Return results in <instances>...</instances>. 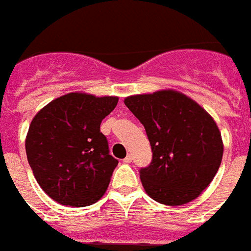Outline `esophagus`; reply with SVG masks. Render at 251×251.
<instances>
[{"label":"esophagus","instance_id":"1","mask_svg":"<svg viewBox=\"0 0 251 251\" xmlns=\"http://www.w3.org/2000/svg\"><path fill=\"white\" fill-rule=\"evenodd\" d=\"M131 161H132V155L131 154L126 155V157L124 158V162H125V163H131Z\"/></svg>","mask_w":251,"mask_h":251}]
</instances>
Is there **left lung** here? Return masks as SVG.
I'll return each mask as SVG.
<instances>
[{
  "instance_id": "obj_1",
  "label": "left lung",
  "mask_w": 251,
  "mask_h": 251,
  "mask_svg": "<svg viewBox=\"0 0 251 251\" xmlns=\"http://www.w3.org/2000/svg\"><path fill=\"white\" fill-rule=\"evenodd\" d=\"M125 104L143 124L151 147V165L139 170L147 194L166 205L199 197L222 161V138L214 120L175 90L127 97Z\"/></svg>"
}]
</instances>
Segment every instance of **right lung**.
<instances>
[{
	"instance_id": "add662e5",
	"label": "right lung",
	"mask_w": 251,
	"mask_h": 251,
	"mask_svg": "<svg viewBox=\"0 0 251 251\" xmlns=\"http://www.w3.org/2000/svg\"><path fill=\"white\" fill-rule=\"evenodd\" d=\"M117 97L70 93L35 115L25 142L26 157L43 191L62 205L86 207L106 193L119 161L109 154L100 122Z\"/></svg>"
}]
</instances>
